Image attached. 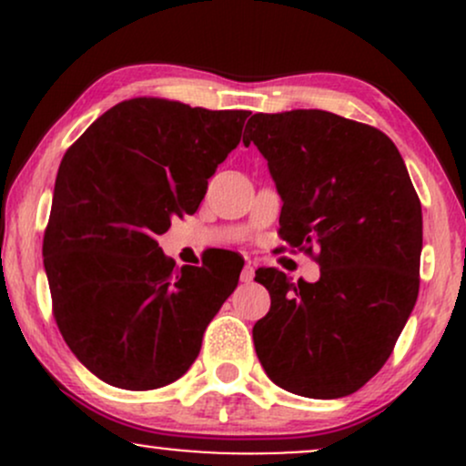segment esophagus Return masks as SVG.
Wrapping results in <instances>:
<instances>
[{"label":"esophagus","mask_w":466,"mask_h":466,"mask_svg":"<svg viewBox=\"0 0 466 466\" xmlns=\"http://www.w3.org/2000/svg\"><path fill=\"white\" fill-rule=\"evenodd\" d=\"M254 267L251 265H245L243 267V271H240V282H251L254 280Z\"/></svg>","instance_id":"obj_1"}]
</instances>
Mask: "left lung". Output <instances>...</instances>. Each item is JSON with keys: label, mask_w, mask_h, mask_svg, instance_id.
Returning <instances> with one entry per match:
<instances>
[{"label": "left lung", "mask_w": 466, "mask_h": 466, "mask_svg": "<svg viewBox=\"0 0 466 466\" xmlns=\"http://www.w3.org/2000/svg\"><path fill=\"white\" fill-rule=\"evenodd\" d=\"M245 133L282 199V240L319 249L318 282L293 285L274 267L256 271L271 296L251 330L256 355L287 392L349 397L381 370L419 298V195L386 133L349 117L256 114Z\"/></svg>", "instance_id": "left-lung-1"}]
</instances>
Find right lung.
Listing matches in <instances>:
<instances>
[{"label":"right lung","mask_w":466,"mask_h":466,"mask_svg":"<svg viewBox=\"0 0 466 466\" xmlns=\"http://www.w3.org/2000/svg\"><path fill=\"white\" fill-rule=\"evenodd\" d=\"M248 116L131 98L105 111L58 166L44 237L52 309L69 350L109 386L177 381L237 289V256L177 269L155 238L173 217L197 212Z\"/></svg>","instance_id":"1"}]
</instances>
